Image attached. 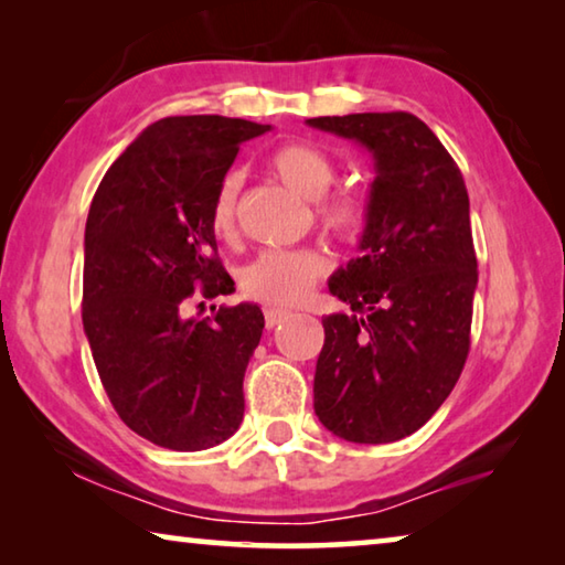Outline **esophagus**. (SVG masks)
Segmentation results:
<instances>
[{
	"label": "esophagus",
	"instance_id": "34e87169",
	"mask_svg": "<svg viewBox=\"0 0 565 565\" xmlns=\"http://www.w3.org/2000/svg\"><path fill=\"white\" fill-rule=\"evenodd\" d=\"M291 313L289 311H284V309H264V319H266V329H274V327H279L281 321H286L289 319Z\"/></svg>",
	"mask_w": 565,
	"mask_h": 565
}]
</instances>
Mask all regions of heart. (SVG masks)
<instances>
[{"mask_svg": "<svg viewBox=\"0 0 565 565\" xmlns=\"http://www.w3.org/2000/svg\"><path fill=\"white\" fill-rule=\"evenodd\" d=\"M269 167L281 184L296 194L317 202V218L329 234L353 242L359 238L369 222V204L359 191L339 189L329 194L337 179L327 151L309 145V141H289L281 145L269 157ZM242 191V177L236 171L218 181L214 191L212 228L218 238H234L236 234V204ZM329 271L327 256L317 248H294V252H264L262 256L244 266L242 291L248 299L271 303V306H294L299 303L311 286Z\"/></svg>", "mask_w": 565, "mask_h": 565, "instance_id": "heart-1", "label": "heart"}]
</instances>
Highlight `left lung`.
<instances>
[{
    "instance_id": "1",
    "label": "left lung",
    "mask_w": 565,
    "mask_h": 565,
    "mask_svg": "<svg viewBox=\"0 0 565 565\" xmlns=\"http://www.w3.org/2000/svg\"><path fill=\"white\" fill-rule=\"evenodd\" d=\"M374 154L361 256L331 276L351 313L323 317L313 411L353 444L411 436L451 394L471 349L476 252L461 169L408 111L317 117Z\"/></svg>"
}]
</instances>
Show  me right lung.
<instances>
[{"label": "right lung", "mask_w": 565, "mask_h": 565, "mask_svg": "<svg viewBox=\"0 0 565 565\" xmlns=\"http://www.w3.org/2000/svg\"><path fill=\"white\" fill-rule=\"evenodd\" d=\"M269 129L218 114L159 119L92 199L84 333L119 418L171 451L222 444L244 418V374L264 313L238 303L196 319L191 309L234 291L209 209L238 147Z\"/></svg>", "instance_id": "add662e5"}]
</instances>
